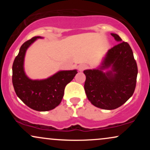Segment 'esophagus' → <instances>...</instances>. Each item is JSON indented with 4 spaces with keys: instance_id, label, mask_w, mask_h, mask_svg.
Returning <instances> with one entry per match:
<instances>
[{
    "instance_id": "obj_1",
    "label": "esophagus",
    "mask_w": 150,
    "mask_h": 150,
    "mask_svg": "<svg viewBox=\"0 0 150 150\" xmlns=\"http://www.w3.org/2000/svg\"><path fill=\"white\" fill-rule=\"evenodd\" d=\"M87 68V65L85 64H80L78 66V70H80V72H82L84 70H85Z\"/></svg>"
}]
</instances>
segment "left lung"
<instances>
[{
	"label": "left lung",
	"instance_id": "8db88e82",
	"mask_svg": "<svg viewBox=\"0 0 150 150\" xmlns=\"http://www.w3.org/2000/svg\"><path fill=\"white\" fill-rule=\"evenodd\" d=\"M111 34L118 44L108 50L99 67L83 72L87 99L96 107L106 110L120 107L132 97L137 75L130 45L118 34Z\"/></svg>",
	"mask_w": 150,
	"mask_h": 150
}]
</instances>
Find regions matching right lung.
Here are the masks:
<instances>
[{
    "instance_id": "add662e5",
    "label": "right lung",
    "mask_w": 150,
    "mask_h": 150,
    "mask_svg": "<svg viewBox=\"0 0 150 150\" xmlns=\"http://www.w3.org/2000/svg\"><path fill=\"white\" fill-rule=\"evenodd\" d=\"M38 39L34 37L24 43L13 65V84L17 96L27 106L38 111L52 110L61 104L65 86L75 76L77 70H60L46 79L32 80L26 75L24 62L26 51Z\"/></svg>"
}]
</instances>
